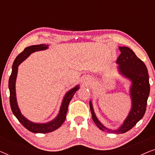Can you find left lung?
<instances>
[{
	"label": "left lung",
	"mask_w": 155,
	"mask_h": 155,
	"mask_svg": "<svg viewBox=\"0 0 155 155\" xmlns=\"http://www.w3.org/2000/svg\"><path fill=\"white\" fill-rule=\"evenodd\" d=\"M120 54L118 57L116 63L118 64L119 73L132 82L130 87V97L132 107L128 117L124 124L117 130H111L106 128L99 122L95 115L92 104L90 107L92 119L97 127L101 130L114 133H124L130 130L145 115L147 101L150 94L149 75L147 67L143 61L137 58L135 53L126 46L119 47Z\"/></svg>",
	"instance_id": "1"
}]
</instances>
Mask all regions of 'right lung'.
Instances as JSON below:
<instances>
[{"label":"right lung","instance_id":"add662e5","mask_svg":"<svg viewBox=\"0 0 155 155\" xmlns=\"http://www.w3.org/2000/svg\"><path fill=\"white\" fill-rule=\"evenodd\" d=\"M48 45H46V44H39V45L30 46L25 48L24 51L20 53L15 59L13 64H12V73L9 78L8 87H9L10 90V104L12 113L25 128H27L30 132L35 133H47L58 129L65 121L70 101L73 98L76 91L79 89V86L77 85L65 94L63 102L61 104L58 115L51 121L46 123V124H35V123L29 121L25 116L22 115L20 109H19L18 103H17L15 92V82L17 75H18V66L31 54L38 51L45 50L48 48Z\"/></svg>","mask_w":155,"mask_h":155}]
</instances>
